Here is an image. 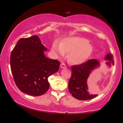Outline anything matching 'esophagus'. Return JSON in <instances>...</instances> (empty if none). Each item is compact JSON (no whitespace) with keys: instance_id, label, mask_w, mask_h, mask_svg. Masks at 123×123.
Wrapping results in <instances>:
<instances>
[{"instance_id":"esophagus-1","label":"esophagus","mask_w":123,"mask_h":123,"mask_svg":"<svg viewBox=\"0 0 123 123\" xmlns=\"http://www.w3.org/2000/svg\"><path fill=\"white\" fill-rule=\"evenodd\" d=\"M60 67H61V68H65L67 67L66 66V64H64V63H62L61 64V65H60Z\"/></svg>"}]
</instances>
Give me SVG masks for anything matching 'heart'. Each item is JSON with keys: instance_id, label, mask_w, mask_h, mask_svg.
<instances>
[{"instance_id": "heart-1", "label": "heart", "mask_w": 123, "mask_h": 123, "mask_svg": "<svg viewBox=\"0 0 123 123\" xmlns=\"http://www.w3.org/2000/svg\"><path fill=\"white\" fill-rule=\"evenodd\" d=\"M51 51L57 57H63L67 54V59L74 64L84 63L92 54L94 47L87 39L78 36L66 37L60 41L59 45L54 42Z\"/></svg>"}]
</instances>
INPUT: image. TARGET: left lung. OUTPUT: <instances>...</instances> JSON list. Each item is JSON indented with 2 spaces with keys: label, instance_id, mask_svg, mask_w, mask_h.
Instances as JSON below:
<instances>
[{
  "label": "left lung",
  "instance_id": "1",
  "mask_svg": "<svg viewBox=\"0 0 123 123\" xmlns=\"http://www.w3.org/2000/svg\"><path fill=\"white\" fill-rule=\"evenodd\" d=\"M106 64L111 67L114 65L112 54L108 53L105 57ZM100 66V62L91 59L80 65L72 66V76L68 83V90L72 96L78 100H87L96 97L98 94H91L88 92L87 79L93 70Z\"/></svg>",
  "mask_w": 123,
  "mask_h": 123
}]
</instances>
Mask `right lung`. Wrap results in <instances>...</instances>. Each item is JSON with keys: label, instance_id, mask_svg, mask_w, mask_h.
<instances>
[{"label": "right lung", "instance_id": "add662e5", "mask_svg": "<svg viewBox=\"0 0 123 123\" xmlns=\"http://www.w3.org/2000/svg\"><path fill=\"white\" fill-rule=\"evenodd\" d=\"M47 50L36 35L17 42L11 54L10 66L15 84L22 92L39 96L48 90V78L58 72L60 63L45 56Z\"/></svg>", "mask_w": 123, "mask_h": 123}]
</instances>
